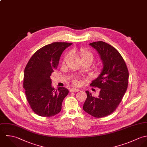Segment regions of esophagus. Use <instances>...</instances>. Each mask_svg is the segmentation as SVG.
I'll return each instance as SVG.
<instances>
[{"label":"esophagus","mask_w":147,"mask_h":147,"mask_svg":"<svg viewBox=\"0 0 147 147\" xmlns=\"http://www.w3.org/2000/svg\"><path fill=\"white\" fill-rule=\"evenodd\" d=\"M70 92H78V91H80V90L79 89H77V88H72L70 89Z\"/></svg>","instance_id":"34e87169"}]
</instances>
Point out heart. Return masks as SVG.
<instances>
[{
    "instance_id": "obj_1",
    "label": "heart",
    "mask_w": 147,
    "mask_h": 147,
    "mask_svg": "<svg viewBox=\"0 0 147 147\" xmlns=\"http://www.w3.org/2000/svg\"><path fill=\"white\" fill-rule=\"evenodd\" d=\"M75 52L80 57V58L81 59L82 62L88 61V62L91 63L92 61V60L94 59V53L92 51H90L86 48H84V47L78 49L76 50ZM68 57H69L68 54H66L65 56V57L63 58V62H65L67 61V59H68ZM73 83L75 85L77 86L80 84L79 80L77 78H76L74 80Z\"/></svg>"
}]
</instances>
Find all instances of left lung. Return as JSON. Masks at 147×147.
Masks as SVG:
<instances>
[{"instance_id": "obj_1", "label": "left lung", "mask_w": 147, "mask_h": 147, "mask_svg": "<svg viewBox=\"0 0 147 147\" xmlns=\"http://www.w3.org/2000/svg\"><path fill=\"white\" fill-rule=\"evenodd\" d=\"M89 44L98 52L103 68L90 84L100 88L99 95L94 97L86 91L83 109L94 117H105L115 111L121 102L128 87L129 73L124 59L114 47L101 41Z\"/></svg>"}]
</instances>
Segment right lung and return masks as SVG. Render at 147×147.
<instances>
[{
  "label": "right lung",
  "mask_w": 147,
  "mask_h": 147,
  "mask_svg": "<svg viewBox=\"0 0 147 147\" xmlns=\"http://www.w3.org/2000/svg\"><path fill=\"white\" fill-rule=\"evenodd\" d=\"M72 43L56 42L37 51L25 69L23 88L33 111L43 117H51L61 111L63 99L69 90L52 87V73L57 69L63 51Z\"/></svg>",
  "instance_id": "obj_1"
}]
</instances>
